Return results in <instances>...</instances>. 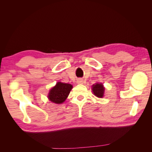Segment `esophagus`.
Masks as SVG:
<instances>
[{"mask_svg":"<svg viewBox=\"0 0 152 152\" xmlns=\"http://www.w3.org/2000/svg\"><path fill=\"white\" fill-rule=\"evenodd\" d=\"M77 83L78 84H83L84 83V80H82V79L77 80Z\"/></svg>","mask_w":152,"mask_h":152,"instance_id":"obj_1","label":"esophagus"}]
</instances>
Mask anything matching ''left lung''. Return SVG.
Here are the masks:
<instances>
[{"instance_id": "1", "label": "left lung", "mask_w": 152, "mask_h": 152, "mask_svg": "<svg viewBox=\"0 0 152 152\" xmlns=\"http://www.w3.org/2000/svg\"><path fill=\"white\" fill-rule=\"evenodd\" d=\"M92 91L93 94L98 98L103 97L104 93V87L102 83H96L92 86Z\"/></svg>"}]
</instances>
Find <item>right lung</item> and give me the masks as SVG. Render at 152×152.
I'll list each match as a JSON object with an SVG mask.
<instances>
[{"instance_id":"obj_1","label":"right lung","mask_w":152,"mask_h":152,"mask_svg":"<svg viewBox=\"0 0 152 152\" xmlns=\"http://www.w3.org/2000/svg\"><path fill=\"white\" fill-rule=\"evenodd\" d=\"M72 87V84L58 82L56 86L49 91L48 98L50 102L56 104L63 103L70 94Z\"/></svg>"}]
</instances>
